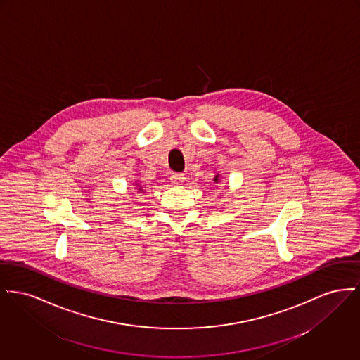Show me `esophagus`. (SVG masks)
Listing matches in <instances>:
<instances>
[{"label":"esophagus","mask_w":360,"mask_h":360,"mask_svg":"<svg viewBox=\"0 0 360 360\" xmlns=\"http://www.w3.org/2000/svg\"><path fill=\"white\" fill-rule=\"evenodd\" d=\"M171 182L174 184V185H182L184 184V181H185V176H184V174H178V172H175V174H172L171 175Z\"/></svg>","instance_id":"esophagus-1"}]
</instances>
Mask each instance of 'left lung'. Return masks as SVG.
I'll return each instance as SVG.
<instances>
[{
    "instance_id": "1",
    "label": "left lung",
    "mask_w": 360,
    "mask_h": 360,
    "mask_svg": "<svg viewBox=\"0 0 360 360\" xmlns=\"http://www.w3.org/2000/svg\"><path fill=\"white\" fill-rule=\"evenodd\" d=\"M213 181H214L216 184H219V182H220V174H216L214 178H213Z\"/></svg>"
}]
</instances>
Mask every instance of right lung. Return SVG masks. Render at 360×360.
Wrapping results in <instances>:
<instances>
[{
    "mask_svg": "<svg viewBox=\"0 0 360 360\" xmlns=\"http://www.w3.org/2000/svg\"><path fill=\"white\" fill-rule=\"evenodd\" d=\"M134 184H136V186H134V191L137 189V193H146V191H144V188L139 184V181H134Z\"/></svg>",
    "mask_w": 360,
    "mask_h": 360,
    "instance_id": "obj_1",
    "label": "right lung"
}]
</instances>
